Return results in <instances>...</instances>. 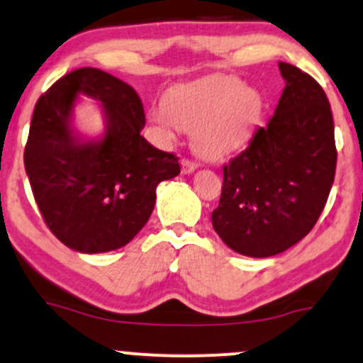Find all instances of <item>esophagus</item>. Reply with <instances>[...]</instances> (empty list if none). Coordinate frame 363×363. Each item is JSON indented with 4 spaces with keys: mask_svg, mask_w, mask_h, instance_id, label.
Listing matches in <instances>:
<instances>
[{
    "mask_svg": "<svg viewBox=\"0 0 363 363\" xmlns=\"http://www.w3.org/2000/svg\"><path fill=\"white\" fill-rule=\"evenodd\" d=\"M195 169H197V163H194V161H190V160H182V173L183 174L194 173Z\"/></svg>",
    "mask_w": 363,
    "mask_h": 363,
    "instance_id": "1",
    "label": "esophagus"
}]
</instances>
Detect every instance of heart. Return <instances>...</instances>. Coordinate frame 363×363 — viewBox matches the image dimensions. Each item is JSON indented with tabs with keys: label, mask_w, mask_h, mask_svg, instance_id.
Here are the masks:
<instances>
[{
	"label": "heart",
	"mask_w": 363,
	"mask_h": 363,
	"mask_svg": "<svg viewBox=\"0 0 363 363\" xmlns=\"http://www.w3.org/2000/svg\"><path fill=\"white\" fill-rule=\"evenodd\" d=\"M259 110V96L236 78H214L174 93L164 106L149 113V121L164 143L194 130L200 156L219 161L241 146Z\"/></svg>",
	"instance_id": "1"
}]
</instances>
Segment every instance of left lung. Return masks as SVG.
<instances>
[{"label": "left lung", "instance_id": "obj_1", "mask_svg": "<svg viewBox=\"0 0 363 363\" xmlns=\"http://www.w3.org/2000/svg\"><path fill=\"white\" fill-rule=\"evenodd\" d=\"M285 88L274 117L224 166L212 225L251 258L282 253L314 228L335 180L336 147L325 89L308 72L279 62Z\"/></svg>", "mask_w": 363, "mask_h": 363}]
</instances>
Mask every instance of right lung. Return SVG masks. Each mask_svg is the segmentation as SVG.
Here are the masks:
<instances>
[{
  "label": "right lung",
  "instance_id": "1",
  "mask_svg": "<svg viewBox=\"0 0 363 363\" xmlns=\"http://www.w3.org/2000/svg\"><path fill=\"white\" fill-rule=\"evenodd\" d=\"M79 94L101 104V138L84 140L72 125ZM144 123L135 89L96 67L62 76L38 98L25 169L45 224L67 248L93 255L125 246L147 223L156 186L180 174L177 156L140 135Z\"/></svg>",
  "mask_w": 363,
  "mask_h": 363
}]
</instances>
